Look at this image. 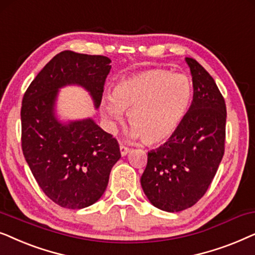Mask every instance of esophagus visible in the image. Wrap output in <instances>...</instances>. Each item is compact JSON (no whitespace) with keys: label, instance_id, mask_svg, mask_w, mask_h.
Returning a JSON list of instances; mask_svg holds the SVG:
<instances>
[{"label":"esophagus","instance_id":"34e87169","mask_svg":"<svg viewBox=\"0 0 255 255\" xmlns=\"http://www.w3.org/2000/svg\"><path fill=\"white\" fill-rule=\"evenodd\" d=\"M120 151H121L122 156H126L128 152H130V148L126 147V145H120Z\"/></svg>","mask_w":255,"mask_h":255}]
</instances>
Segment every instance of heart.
<instances>
[{"mask_svg": "<svg viewBox=\"0 0 255 255\" xmlns=\"http://www.w3.org/2000/svg\"><path fill=\"white\" fill-rule=\"evenodd\" d=\"M192 96V83L185 74L151 69L119 81L112 97L105 98L103 111L113 122H121L122 112H129L131 136L158 144L178 129Z\"/></svg>", "mask_w": 255, "mask_h": 255, "instance_id": "heart-1", "label": "heart"}]
</instances>
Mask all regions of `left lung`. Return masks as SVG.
I'll return each mask as SVG.
<instances>
[{
    "label": "left lung",
    "instance_id": "1",
    "mask_svg": "<svg viewBox=\"0 0 255 255\" xmlns=\"http://www.w3.org/2000/svg\"><path fill=\"white\" fill-rule=\"evenodd\" d=\"M193 97L184 120L164 144L148 152L142 189L154 206L167 212L191 208L208 191L225 151L226 105L208 71L185 58Z\"/></svg>",
    "mask_w": 255,
    "mask_h": 255
}]
</instances>
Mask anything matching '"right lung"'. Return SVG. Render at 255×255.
<instances>
[{
  "mask_svg": "<svg viewBox=\"0 0 255 255\" xmlns=\"http://www.w3.org/2000/svg\"><path fill=\"white\" fill-rule=\"evenodd\" d=\"M110 63L105 56L63 51L43 67L23 97V155L39 188L62 208L94 204L121 157L117 138L92 119L64 125L54 117L58 90L65 85L86 88L99 107Z\"/></svg>",
  "mask_w": 255,
  "mask_h": 255,
  "instance_id": "1",
  "label": "right lung"
}]
</instances>
